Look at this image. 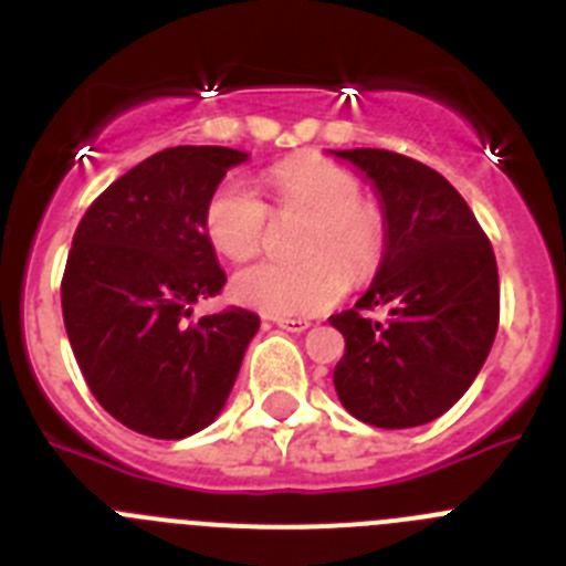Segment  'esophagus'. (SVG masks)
I'll return each mask as SVG.
<instances>
[{"label":"esophagus","instance_id":"obj_1","mask_svg":"<svg viewBox=\"0 0 566 566\" xmlns=\"http://www.w3.org/2000/svg\"><path fill=\"white\" fill-rule=\"evenodd\" d=\"M279 329H287V332H304L310 329V321L307 318H276Z\"/></svg>","mask_w":566,"mask_h":566}]
</instances>
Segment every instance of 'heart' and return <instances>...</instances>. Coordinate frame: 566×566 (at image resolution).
Masks as SVG:
<instances>
[{
  "label": "heart",
  "mask_w": 566,
  "mask_h": 566,
  "mask_svg": "<svg viewBox=\"0 0 566 566\" xmlns=\"http://www.w3.org/2000/svg\"><path fill=\"white\" fill-rule=\"evenodd\" d=\"M279 211H304L301 262H256L231 279V295L245 307L279 318L324 313L346 293L348 276H366L385 245L379 211L363 198L355 172L318 156L287 158L265 172ZM206 237L223 256L245 262L268 231V206L240 176L214 187L203 209Z\"/></svg>",
  "instance_id": "1"
}]
</instances>
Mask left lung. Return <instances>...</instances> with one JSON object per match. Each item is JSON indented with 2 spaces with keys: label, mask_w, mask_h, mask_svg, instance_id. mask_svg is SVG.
I'll list each match as a JSON object with an SVG mask.
<instances>
[{
  "label": "left lung",
  "mask_w": 566,
  "mask_h": 566,
  "mask_svg": "<svg viewBox=\"0 0 566 566\" xmlns=\"http://www.w3.org/2000/svg\"><path fill=\"white\" fill-rule=\"evenodd\" d=\"M377 187L385 256L352 310L332 315L346 340L335 366L343 408L405 430L438 419L474 382L500 324L497 259L467 200L441 172L402 153L337 150ZM385 306L389 321L368 312Z\"/></svg>",
  "instance_id": "left-lung-1"
}]
</instances>
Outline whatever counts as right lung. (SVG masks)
<instances>
[{
	"mask_svg": "<svg viewBox=\"0 0 566 566\" xmlns=\"http://www.w3.org/2000/svg\"><path fill=\"white\" fill-rule=\"evenodd\" d=\"M248 153L178 145L136 164L86 209L61 307L83 379L119 424L178 441L218 419L256 313L192 318L226 284L203 229L209 195Z\"/></svg>",
	"mask_w": 566,
	"mask_h": 566,
	"instance_id": "add662e5",
	"label": "right lung"
}]
</instances>
